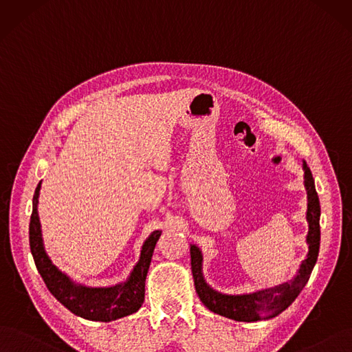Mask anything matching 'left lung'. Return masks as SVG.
<instances>
[{
    "mask_svg": "<svg viewBox=\"0 0 352 352\" xmlns=\"http://www.w3.org/2000/svg\"><path fill=\"white\" fill-rule=\"evenodd\" d=\"M305 186L307 190V222H309V254L302 263L297 277L292 283H285L265 292H258L250 296H223L212 290L201 276V254L197 246L191 245V271L196 292L201 303L214 314L226 316L238 322H259L280 315L287 309L296 297L300 294L314 270L320 245V204L315 188V179L310 168L303 164Z\"/></svg>",
    "mask_w": 352,
    "mask_h": 352,
    "instance_id": "left-lung-1",
    "label": "left lung"
}]
</instances>
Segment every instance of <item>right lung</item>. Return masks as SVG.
<instances>
[{"label":"right lung","mask_w":352,"mask_h":352,"mask_svg":"<svg viewBox=\"0 0 352 352\" xmlns=\"http://www.w3.org/2000/svg\"><path fill=\"white\" fill-rule=\"evenodd\" d=\"M41 183L36 187L33 197V212L29 225L30 251L34 259L37 271L46 284L49 292L55 296L74 315L88 320L109 322L135 314L145 298V280L152 259L155 245L158 242L161 232L156 230L142 246V254L138 265L135 267L129 281L119 287L110 289H88L82 285H75L67 276L52 264L45 252L42 243L41 222L37 214V199Z\"/></svg>","instance_id":"right-lung-1"}]
</instances>
